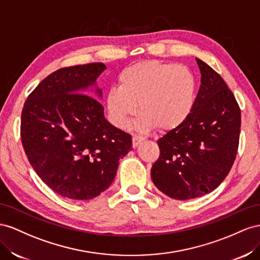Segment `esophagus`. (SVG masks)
I'll return each instance as SVG.
<instances>
[{
    "label": "esophagus",
    "mask_w": 260,
    "mask_h": 260,
    "mask_svg": "<svg viewBox=\"0 0 260 260\" xmlns=\"http://www.w3.org/2000/svg\"><path fill=\"white\" fill-rule=\"evenodd\" d=\"M143 140H144L143 137H140V136H133V147L136 148L140 143L143 142Z\"/></svg>",
    "instance_id": "34e87169"
}]
</instances>
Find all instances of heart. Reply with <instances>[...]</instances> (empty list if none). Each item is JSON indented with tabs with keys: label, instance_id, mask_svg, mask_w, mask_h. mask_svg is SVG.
I'll return each instance as SVG.
<instances>
[{
	"label": "heart",
	"instance_id": "obj_1",
	"mask_svg": "<svg viewBox=\"0 0 260 260\" xmlns=\"http://www.w3.org/2000/svg\"><path fill=\"white\" fill-rule=\"evenodd\" d=\"M117 86L109 89L106 106L116 127H127L131 118L142 111L136 128L162 132L179 128L190 115L197 98V80L187 66L157 60L125 68Z\"/></svg>",
	"mask_w": 260,
	"mask_h": 260
}]
</instances>
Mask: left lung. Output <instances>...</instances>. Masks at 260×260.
Segmentation results:
<instances>
[{"label":"left lung","mask_w":260,"mask_h":260,"mask_svg":"<svg viewBox=\"0 0 260 260\" xmlns=\"http://www.w3.org/2000/svg\"><path fill=\"white\" fill-rule=\"evenodd\" d=\"M200 85L190 115L158 140L151 179L167 196L186 200L216 189L231 170L239 148L241 110L217 72L196 58Z\"/></svg>","instance_id":"8db88e82"}]
</instances>
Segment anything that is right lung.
<instances>
[{"label":"right lung","instance_id":"obj_1","mask_svg":"<svg viewBox=\"0 0 260 260\" xmlns=\"http://www.w3.org/2000/svg\"><path fill=\"white\" fill-rule=\"evenodd\" d=\"M103 63L53 72L29 94L21 112V143L37 174L66 198L88 200L105 191L132 136L110 124L97 78ZM88 94L93 97L88 96Z\"/></svg>","mask_w":260,"mask_h":260}]
</instances>
